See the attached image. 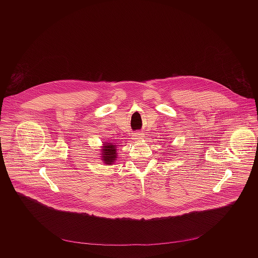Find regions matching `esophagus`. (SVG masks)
<instances>
[{"mask_svg": "<svg viewBox=\"0 0 258 258\" xmlns=\"http://www.w3.org/2000/svg\"><path fill=\"white\" fill-rule=\"evenodd\" d=\"M133 137H134L135 140H140V139H142L144 137V134L141 133V132H137V133H134Z\"/></svg>", "mask_w": 258, "mask_h": 258, "instance_id": "1", "label": "esophagus"}]
</instances>
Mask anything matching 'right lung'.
I'll use <instances>...</instances> for the list:
<instances>
[{
  "label": "right lung",
  "instance_id": "1",
  "mask_svg": "<svg viewBox=\"0 0 258 258\" xmlns=\"http://www.w3.org/2000/svg\"><path fill=\"white\" fill-rule=\"evenodd\" d=\"M117 146L112 143H105L103 142V146L101 149V160L104 164L112 165L115 160L117 159Z\"/></svg>",
  "mask_w": 258,
  "mask_h": 258
}]
</instances>
